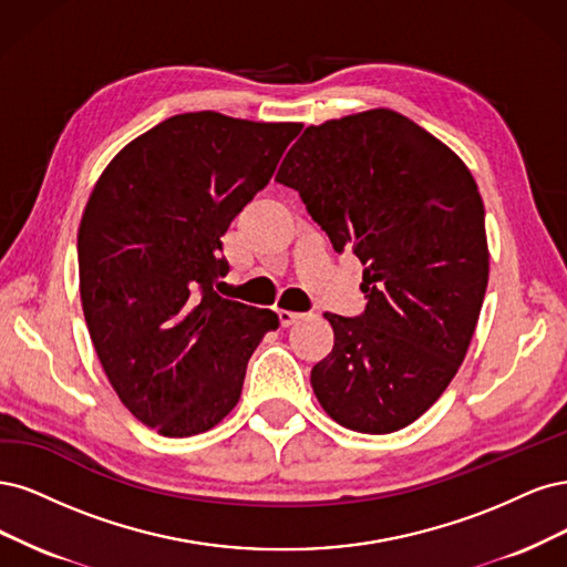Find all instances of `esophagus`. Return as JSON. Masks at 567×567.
Returning <instances> with one entry per match:
<instances>
[{"mask_svg":"<svg viewBox=\"0 0 567 567\" xmlns=\"http://www.w3.org/2000/svg\"><path fill=\"white\" fill-rule=\"evenodd\" d=\"M306 316L303 313H295V310H278V320L282 327H289V324H297L301 322Z\"/></svg>","mask_w":567,"mask_h":567,"instance_id":"esophagus-1","label":"esophagus"}]
</instances>
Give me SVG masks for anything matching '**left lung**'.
<instances>
[{
	"mask_svg": "<svg viewBox=\"0 0 567 567\" xmlns=\"http://www.w3.org/2000/svg\"><path fill=\"white\" fill-rule=\"evenodd\" d=\"M276 181L362 264V313H324L334 349L310 372L320 405L351 431L405 429L443 395L476 332L489 270L476 181L386 107L308 126Z\"/></svg>",
	"mask_w": 567,
	"mask_h": 567,
	"instance_id": "1",
	"label": "left lung"
}]
</instances>
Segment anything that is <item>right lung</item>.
Here are the masks:
<instances>
[{
    "mask_svg": "<svg viewBox=\"0 0 567 567\" xmlns=\"http://www.w3.org/2000/svg\"><path fill=\"white\" fill-rule=\"evenodd\" d=\"M301 124L174 115L126 145L91 193L80 295L120 400L145 426L188 437L237 405L272 310L218 297L221 235L268 186Z\"/></svg>",
    "mask_w": 567,
    "mask_h": 567,
    "instance_id": "obj_1",
    "label": "right lung"
}]
</instances>
